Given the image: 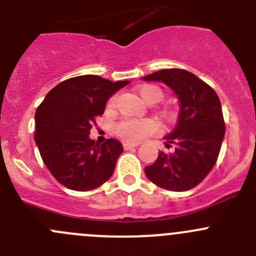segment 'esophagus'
I'll list each match as a JSON object with an SVG mask.
<instances>
[{"label": "esophagus", "mask_w": 256, "mask_h": 256, "mask_svg": "<svg viewBox=\"0 0 256 256\" xmlns=\"http://www.w3.org/2000/svg\"><path fill=\"white\" fill-rule=\"evenodd\" d=\"M138 144H140L138 142H131V141H125V142H124V148L130 150V148H132V147H138Z\"/></svg>", "instance_id": "esophagus-1"}]
</instances>
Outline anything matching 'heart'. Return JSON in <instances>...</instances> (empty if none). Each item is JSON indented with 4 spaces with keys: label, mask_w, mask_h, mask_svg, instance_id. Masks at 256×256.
I'll return each instance as SVG.
<instances>
[{
    "label": "heart",
    "mask_w": 256,
    "mask_h": 256,
    "mask_svg": "<svg viewBox=\"0 0 256 256\" xmlns=\"http://www.w3.org/2000/svg\"><path fill=\"white\" fill-rule=\"evenodd\" d=\"M138 94L142 98L144 102H158L164 99V92L156 85H144L138 89ZM116 102V96L110 98L108 102V108H114ZM156 124L152 120L144 118V120H131V118H125L120 122L116 124L115 132L120 138H125L128 141H138L144 138V136L156 131Z\"/></svg>",
    "instance_id": "obj_1"
}]
</instances>
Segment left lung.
<instances>
[{
	"instance_id": "8db88e82",
	"label": "left lung",
	"mask_w": 256,
	"mask_h": 256,
	"mask_svg": "<svg viewBox=\"0 0 256 256\" xmlns=\"http://www.w3.org/2000/svg\"><path fill=\"white\" fill-rule=\"evenodd\" d=\"M142 79L166 84L180 102L176 126L164 136L166 147L174 144V151H160L144 167L146 177L164 190H192L207 177L220 151L226 134L220 100L208 84L183 69H162Z\"/></svg>"
}]
</instances>
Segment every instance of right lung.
<instances>
[{
	"label": "right lung",
	"mask_w": 256,
	"mask_h": 256,
	"mask_svg": "<svg viewBox=\"0 0 256 256\" xmlns=\"http://www.w3.org/2000/svg\"><path fill=\"white\" fill-rule=\"evenodd\" d=\"M128 82L76 76L59 82L38 106L34 141L49 172L64 187L85 192L112 176L122 144L115 138L100 144L89 134L108 100Z\"/></svg>",
	"instance_id": "obj_1"
}]
</instances>
